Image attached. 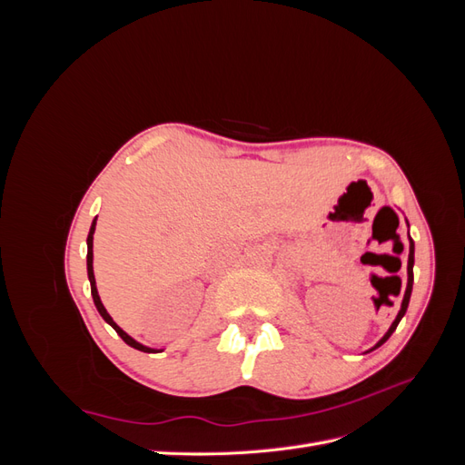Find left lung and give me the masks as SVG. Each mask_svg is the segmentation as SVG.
Returning a JSON list of instances; mask_svg holds the SVG:
<instances>
[{
    "instance_id": "1",
    "label": "left lung",
    "mask_w": 465,
    "mask_h": 465,
    "mask_svg": "<svg viewBox=\"0 0 465 465\" xmlns=\"http://www.w3.org/2000/svg\"><path fill=\"white\" fill-rule=\"evenodd\" d=\"M405 223H407V219H405ZM407 227H410V223H407ZM407 236H410V232H407ZM413 265H415V242H413V238L410 236V258H407V287H405V292H403V301H401V308H400V312H398V316H396V320L391 322V326L388 328V331L384 333V337L382 340H380L372 349H376V347H380L382 345L388 337L396 331V328H398V323L401 322V318L405 316V312H407V306H410V299H411V291H413ZM372 349H369V351H372Z\"/></svg>"
}]
</instances>
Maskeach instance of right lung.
<instances>
[{
	"label": "right lung",
	"mask_w": 465,
	"mask_h": 465,
	"mask_svg": "<svg viewBox=\"0 0 465 465\" xmlns=\"http://www.w3.org/2000/svg\"><path fill=\"white\" fill-rule=\"evenodd\" d=\"M94 229H96V217L93 219V224H91V229H89V236H87V275H89V283H91V294H93V301H94V306H96V311H98V314L103 316V320L108 323V326H112L116 330V333L122 337V340L128 343L130 347H134V349H137V351H143V353H161L163 349H153V347H147V345H143V343H139V341H135L132 335H128L125 333L118 323L112 320V316L106 312V308H104V304H103V301H101V297H98V291H96V281H94V270H93V234H94Z\"/></svg>",
	"instance_id": "add662e5"
}]
</instances>
